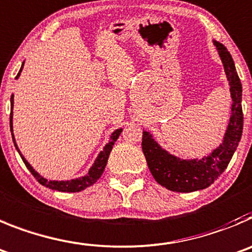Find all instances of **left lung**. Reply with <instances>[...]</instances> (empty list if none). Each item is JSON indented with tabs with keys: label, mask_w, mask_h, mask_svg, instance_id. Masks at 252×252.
Listing matches in <instances>:
<instances>
[{
	"label": "left lung",
	"mask_w": 252,
	"mask_h": 252,
	"mask_svg": "<svg viewBox=\"0 0 252 252\" xmlns=\"http://www.w3.org/2000/svg\"><path fill=\"white\" fill-rule=\"evenodd\" d=\"M219 50L232 97V115L222 145L210 156L201 160H180L161 149L149 132H142V151L155 180L171 191L192 192L209 188L226 170L235 150L241 140L244 127L242 114V86L237 76L234 60L222 43L214 42Z\"/></svg>",
	"instance_id": "left-lung-1"
}]
</instances>
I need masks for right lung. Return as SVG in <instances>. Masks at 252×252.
Here are the masks:
<instances>
[{
	"mask_svg": "<svg viewBox=\"0 0 252 252\" xmlns=\"http://www.w3.org/2000/svg\"><path fill=\"white\" fill-rule=\"evenodd\" d=\"M22 66H24V64H22ZM21 71H22V67H21L20 72ZM20 72L17 73L16 78L20 76ZM12 106H13V97L11 96V107H12ZM10 127H11V132H12V111H11V114H10ZM121 131H122V128H119V130H116L114 133H112V135H111V140L108 141V144L105 146L103 151L100 152L98 158H96V161H94V166L90 168L89 174H87L86 176L80 177V179L71 180V181H47V180L43 179L42 176H40V175L34 171L33 168L31 167V165H30V163L25 160L24 156L21 155V152L18 151V149H17V151L20 152V156L22 158V161L25 162L26 167L29 168L30 171H31V174L34 176V179L40 182L41 185H43V186H46V188H48V189H52V190L62 191V192H78V191L85 190L86 188H89V186L94 185V182L100 179L101 175H102V172H103V170H105L106 163H107L111 150H112L115 142H116V140L119 138ZM12 137H13V133H12ZM13 142H15V140H13ZM15 146H16V142H15Z\"/></svg>",
	"mask_w": 252,
	"mask_h": 252,
	"instance_id": "add662e5",
	"label": "right lung"
}]
</instances>
